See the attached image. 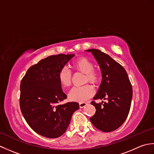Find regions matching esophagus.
Returning a JSON list of instances; mask_svg holds the SVG:
<instances>
[{"label": "esophagus", "instance_id": "34e87169", "mask_svg": "<svg viewBox=\"0 0 154 154\" xmlns=\"http://www.w3.org/2000/svg\"><path fill=\"white\" fill-rule=\"evenodd\" d=\"M86 104H87L86 103H79V107L80 108H83L84 106H85Z\"/></svg>", "mask_w": 154, "mask_h": 154}]
</instances>
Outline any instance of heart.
I'll return each mask as SVG.
<instances>
[{
    "instance_id": "obj_1",
    "label": "heart",
    "mask_w": 154,
    "mask_h": 154,
    "mask_svg": "<svg viewBox=\"0 0 154 154\" xmlns=\"http://www.w3.org/2000/svg\"><path fill=\"white\" fill-rule=\"evenodd\" d=\"M93 61L87 57H80L72 63L74 70L85 74V82H89L95 84L100 79L99 71L93 68ZM72 75L69 70L67 68H61L58 73V79L63 87H69L71 84ZM94 89L90 85L79 87H74L69 93V98L72 101L83 103L94 94Z\"/></svg>"
}]
</instances>
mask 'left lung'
<instances>
[{
    "label": "left lung",
    "mask_w": 154,
    "mask_h": 154,
    "mask_svg": "<svg viewBox=\"0 0 154 154\" xmlns=\"http://www.w3.org/2000/svg\"><path fill=\"white\" fill-rule=\"evenodd\" d=\"M99 63L102 81L94 100L107 99L108 103L91 104L96 112L90 120L97 129L104 132L114 131L122 125L128 115L132 98V87L124 68L109 55L99 50L90 49Z\"/></svg>",
    "instance_id": "1"
}]
</instances>
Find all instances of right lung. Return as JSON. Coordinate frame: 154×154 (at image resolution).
Segmentation results:
<instances>
[{
	"label": "right lung",
	"mask_w": 154,
	"mask_h": 154,
	"mask_svg": "<svg viewBox=\"0 0 154 154\" xmlns=\"http://www.w3.org/2000/svg\"><path fill=\"white\" fill-rule=\"evenodd\" d=\"M74 54L50 55L28 69L20 83V106L23 116L34 132L49 138L63 135L79 103L60 104L67 98L58 73Z\"/></svg>",
	"instance_id": "1"
}]
</instances>
